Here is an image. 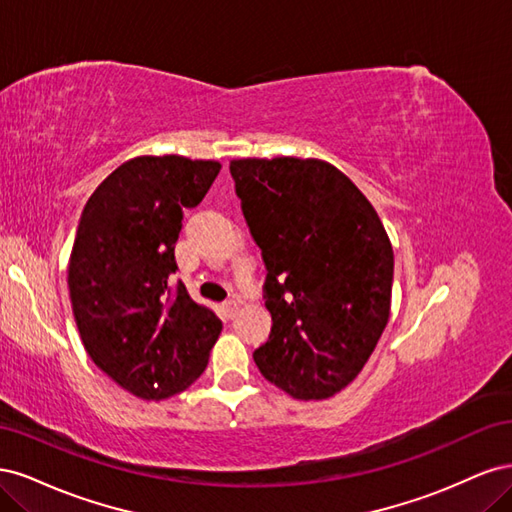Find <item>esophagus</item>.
Returning <instances> with one entry per match:
<instances>
[{
    "mask_svg": "<svg viewBox=\"0 0 512 512\" xmlns=\"http://www.w3.org/2000/svg\"><path fill=\"white\" fill-rule=\"evenodd\" d=\"M224 309H226V316H228V318H235V316L239 314V301H237V299L224 301Z\"/></svg>",
    "mask_w": 512,
    "mask_h": 512,
    "instance_id": "esophagus-1",
    "label": "esophagus"
}]
</instances>
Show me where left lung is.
Listing matches in <instances>:
<instances>
[{
    "label": "left lung",
    "instance_id": "obj_1",
    "mask_svg": "<svg viewBox=\"0 0 512 512\" xmlns=\"http://www.w3.org/2000/svg\"><path fill=\"white\" fill-rule=\"evenodd\" d=\"M230 175L267 267L273 327L254 361L294 399H327L356 378L389 322V235L329 162L245 158Z\"/></svg>",
    "mask_w": 512,
    "mask_h": 512
}]
</instances>
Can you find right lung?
<instances>
[{
	"mask_svg": "<svg viewBox=\"0 0 512 512\" xmlns=\"http://www.w3.org/2000/svg\"><path fill=\"white\" fill-rule=\"evenodd\" d=\"M220 168L183 156L134 158L83 209L68 265L76 327L91 361L141 399L188 389L222 331L181 282L170 286L183 209L205 198Z\"/></svg>",
	"mask_w": 512,
	"mask_h": 512,
	"instance_id": "obj_1",
	"label": "right lung"
}]
</instances>
